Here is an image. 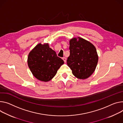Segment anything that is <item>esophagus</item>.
I'll list each match as a JSON object with an SVG mask.
<instances>
[{
	"label": "esophagus",
	"mask_w": 123,
	"mask_h": 123,
	"mask_svg": "<svg viewBox=\"0 0 123 123\" xmlns=\"http://www.w3.org/2000/svg\"><path fill=\"white\" fill-rule=\"evenodd\" d=\"M62 59L64 60V62H65V63H66V62L67 59H66V57H63V58H62Z\"/></svg>",
	"instance_id": "34e87169"
}]
</instances>
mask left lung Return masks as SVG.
<instances>
[{"mask_svg":"<svg viewBox=\"0 0 123 123\" xmlns=\"http://www.w3.org/2000/svg\"><path fill=\"white\" fill-rule=\"evenodd\" d=\"M70 56L67 60L73 75L85 80L94 72L98 62L96 49L89 41L77 37L70 40Z\"/></svg>","mask_w":123,"mask_h":123,"instance_id":"obj_1","label":"left lung"}]
</instances>
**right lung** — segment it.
Wrapping results in <instances>:
<instances>
[{
	"instance_id": "1",
	"label": "right lung",
	"mask_w": 123,
	"mask_h": 123,
	"mask_svg": "<svg viewBox=\"0 0 123 123\" xmlns=\"http://www.w3.org/2000/svg\"><path fill=\"white\" fill-rule=\"evenodd\" d=\"M64 63L56 52L49 48V43H39L29 53L28 67L33 75L38 80L48 82L56 75Z\"/></svg>"
}]
</instances>
